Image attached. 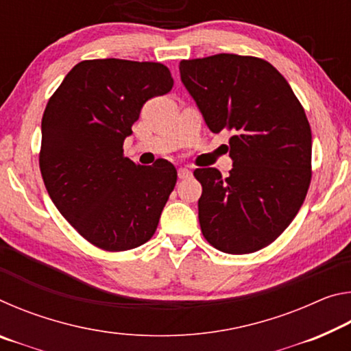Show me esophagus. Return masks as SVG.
Returning a JSON list of instances; mask_svg holds the SVG:
<instances>
[{
	"label": "esophagus",
	"mask_w": 351,
	"mask_h": 351,
	"mask_svg": "<svg viewBox=\"0 0 351 351\" xmlns=\"http://www.w3.org/2000/svg\"><path fill=\"white\" fill-rule=\"evenodd\" d=\"M190 176H192V171H190L189 169L181 167L180 170H178V178H180V180H187V178H190Z\"/></svg>",
	"instance_id": "obj_1"
}]
</instances>
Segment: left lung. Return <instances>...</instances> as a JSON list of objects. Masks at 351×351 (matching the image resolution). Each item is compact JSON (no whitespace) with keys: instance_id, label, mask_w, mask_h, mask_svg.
I'll use <instances>...</instances> for the list:
<instances>
[{"instance_id":"1","label":"left lung","mask_w":351,"mask_h":351,"mask_svg":"<svg viewBox=\"0 0 351 351\" xmlns=\"http://www.w3.org/2000/svg\"><path fill=\"white\" fill-rule=\"evenodd\" d=\"M184 86L210 128L232 133L228 178L195 169L201 232L226 254L271 245L304 204L311 182V128L285 77L263 58L217 54L181 60Z\"/></svg>"}]
</instances>
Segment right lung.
Here are the masks:
<instances>
[{
  "label": "right lung",
  "instance_id": "obj_1",
  "mask_svg": "<svg viewBox=\"0 0 351 351\" xmlns=\"http://www.w3.org/2000/svg\"><path fill=\"white\" fill-rule=\"evenodd\" d=\"M173 88L156 62L96 58L77 63L41 119L40 171L58 212L91 245L121 252L152 239L176 184L165 159L123 156L142 106Z\"/></svg>",
  "mask_w": 351,
  "mask_h": 351
}]
</instances>
